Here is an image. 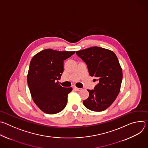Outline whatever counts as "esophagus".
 Listing matches in <instances>:
<instances>
[{
	"mask_svg": "<svg viewBox=\"0 0 148 148\" xmlns=\"http://www.w3.org/2000/svg\"><path fill=\"white\" fill-rule=\"evenodd\" d=\"M74 88L76 91H80V90H81V88H77V87H74Z\"/></svg>",
	"mask_w": 148,
	"mask_h": 148,
	"instance_id": "34e87169",
	"label": "esophagus"
}]
</instances>
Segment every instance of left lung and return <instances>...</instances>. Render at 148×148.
I'll return each instance as SVG.
<instances>
[{
    "mask_svg": "<svg viewBox=\"0 0 148 148\" xmlns=\"http://www.w3.org/2000/svg\"><path fill=\"white\" fill-rule=\"evenodd\" d=\"M76 54L86 63L90 76L98 81L94 90H88L89 97L83 104L93 111L107 110L116 98L122 80V70L116 54L96 46L77 51Z\"/></svg>",
    "mask_w": 148,
    "mask_h": 148,
    "instance_id": "1",
    "label": "left lung"
}]
</instances>
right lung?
<instances>
[{"instance_id": "1", "label": "right lung", "mask_w": 148, "mask_h": 148, "mask_svg": "<svg viewBox=\"0 0 148 148\" xmlns=\"http://www.w3.org/2000/svg\"><path fill=\"white\" fill-rule=\"evenodd\" d=\"M74 53L45 49L34 56L30 61L28 86L33 101L46 114L58 113L66 106L68 94L73 88L62 87L57 81L64 71V60Z\"/></svg>"}]
</instances>
